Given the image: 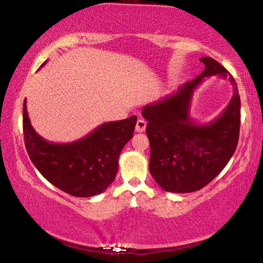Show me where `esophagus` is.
<instances>
[{
    "label": "esophagus",
    "instance_id": "esophagus-1",
    "mask_svg": "<svg viewBox=\"0 0 263 263\" xmlns=\"http://www.w3.org/2000/svg\"><path fill=\"white\" fill-rule=\"evenodd\" d=\"M146 125H147V123H146L144 119L142 118H139L137 121V125H136V131L137 132H144L145 128H146Z\"/></svg>",
    "mask_w": 263,
    "mask_h": 263
}]
</instances>
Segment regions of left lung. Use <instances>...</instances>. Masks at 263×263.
Wrapping results in <instances>:
<instances>
[{
	"mask_svg": "<svg viewBox=\"0 0 263 263\" xmlns=\"http://www.w3.org/2000/svg\"><path fill=\"white\" fill-rule=\"evenodd\" d=\"M199 60L205 68L198 77L141 111L148 122L149 173L171 193H193L210 183L232 158L239 140L240 96L235 80L212 58ZM213 74L229 80L233 99L213 121L197 123L190 117L193 92L204 78Z\"/></svg>",
	"mask_w": 263,
	"mask_h": 263,
	"instance_id": "1",
	"label": "left lung"
}]
</instances>
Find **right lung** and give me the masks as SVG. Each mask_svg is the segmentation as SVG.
<instances>
[{"label": "right lung", "mask_w": 263, "mask_h": 263, "mask_svg": "<svg viewBox=\"0 0 263 263\" xmlns=\"http://www.w3.org/2000/svg\"><path fill=\"white\" fill-rule=\"evenodd\" d=\"M136 123L137 116L103 123L81 139L57 144L35 132L26 99L23 104L24 141L31 161L48 182L75 197L99 195L112 183L119 154L133 137Z\"/></svg>", "instance_id": "right-lung-1"}]
</instances>
